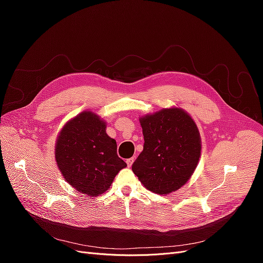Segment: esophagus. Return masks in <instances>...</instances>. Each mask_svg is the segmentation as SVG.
I'll use <instances>...</instances> for the list:
<instances>
[{"mask_svg":"<svg viewBox=\"0 0 263 263\" xmlns=\"http://www.w3.org/2000/svg\"><path fill=\"white\" fill-rule=\"evenodd\" d=\"M134 160H135L134 157H132V158H128V159H127V160H126V163H127V165L129 166V168H130V166H132V164H133Z\"/></svg>","mask_w":263,"mask_h":263,"instance_id":"esophagus-1","label":"esophagus"}]
</instances>
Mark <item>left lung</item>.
Instances as JSON below:
<instances>
[{"label":"left lung","instance_id":"obj_1","mask_svg":"<svg viewBox=\"0 0 263 263\" xmlns=\"http://www.w3.org/2000/svg\"><path fill=\"white\" fill-rule=\"evenodd\" d=\"M144 150L133 172L146 189L169 194L184 185L201 157V137L193 118L178 107L140 117Z\"/></svg>","mask_w":263,"mask_h":263}]
</instances>
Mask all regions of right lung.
Masks as SVG:
<instances>
[{
  "label": "right lung",
  "mask_w": 263,
  "mask_h": 263,
  "mask_svg": "<svg viewBox=\"0 0 263 263\" xmlns=\"http://www.w3.org/2000/svg\"><path fill=\"white\" fill-rule=\"evenodd\" d=\"M105 128L100 116L84 110L63 126L55 141V161L63 178L92 197L107 191L127 165L117 156L116 141Z\"/></svg>",
  "instance_id": "add662e5"
}]
</instances>
